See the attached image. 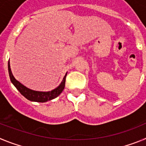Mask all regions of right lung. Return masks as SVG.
<instances>
[{
    "label": "right lung",
    "instance_id": "obj_1",
    "mask_svg": "<svg viewBox=\"0 0 146 146\" xmlns=\"http://www.w3.org/2000/svg\"><path fill=\"white\" fill-rule=\"evenodd\" d=\"M8 69H9V74L11 82L16 87V88L17 89L18 91H20V94L23 96H25L27 99L30 100V101L37 102H46L47 101H50L51 99H55V97H57L58 96H59L60 93L64 91V87H65L66 77L67 74L64 76V79L62 80L60 86L58 88H56L55 89H54V90H52V91H48V92L33 91V90H31V89L28 88L25 86H24L19 81H17L15 79V77L13 76L12 72L11 71L9 60V63H8Z\"/></svg>",
    "mask_w": 146,
    "mask_h": 146
}]
</instances>
